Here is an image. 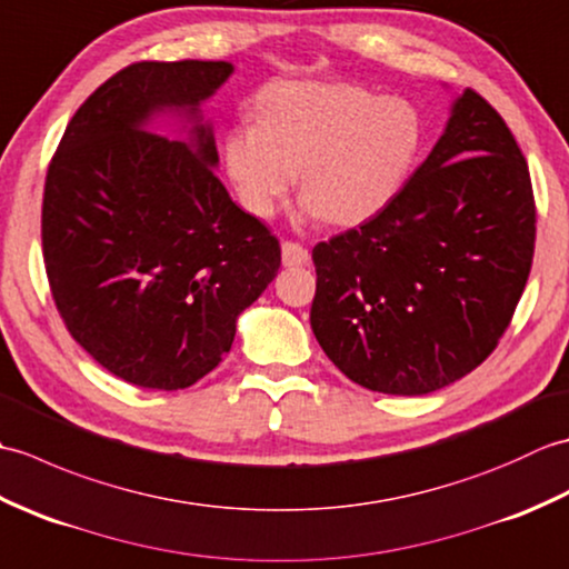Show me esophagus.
Returning a JSON list of instances; mask_svg holds the SVG:
<instances>
[{
  "label": "esophagus",
  "mask_w": 569,
  "mask_h": 569,
  "mask_svg": "<svg viewBox=\"0 0 569 569\" xmlns=\"http://www.w3.org/2000/svg\"><path fill=\"white\" fill-rule=\"evenodd\" d=\"M283 263L286 266H303L310 261V253L303 244H298V241H283Z\"/></svg>",
  "instance_id": "obj_1"
}]
</instances>
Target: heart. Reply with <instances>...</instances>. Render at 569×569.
<instances>
[{"label": "heart", "instance_id": "1", "mask_svg": "<svg viewBox=\"0 0 569 569\" xmlns=\"http://www.w3.org/2000/svg\"><path fill=\"white\" fill-rule=\"evenodd\" d=\"M420 143V114L401 98L345 82H278L259 94L257 122L229 127L222 156L251 214L271 217L300 168L303 212L349 227L398 196Z\"/></svg>", "mask_w": 569, "mask_h": 569}]
</instances>
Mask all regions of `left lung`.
I'll list each match as a JSON object with an SVG mask.
<instances>
[{"mask_svg": "<svg viewBox=\"0 0 569 569\" xmlns=\"http://www.w3.org/2000/svg\"><path fill=\"white\" fill-rule=\"evenodd\" d=\"M536 200L503 117L467 88L386 208L312 249L310 328L347 379L422 396L477 369L533 263Z\"/></svg>", "mask_w": 569, "mask_h": 569, "instance_id": "obj_1", "label": "left lung"}]
</instances>
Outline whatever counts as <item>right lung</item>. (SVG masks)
<instances>
[{
	"mask_svg": "<svg viewBox=\"0 0 569 569\" xmlns=\"http://www.w3.org/2000/svg\"><path fill=\"white\" fill-rule=\"evenodd\" d=\"M224 60H141L72 114L48 163L41 241L68 332L114 377L188 389L234 342L237 316L281 266V244L214 176L208 124L192 141L141 129L166 107L198 114Z\"/></svg>",
	"mask_w": 569,
	"mask_h": 569,
	"instance_id": "add662e5",
	"label": "right lung"
}]
</instances>
